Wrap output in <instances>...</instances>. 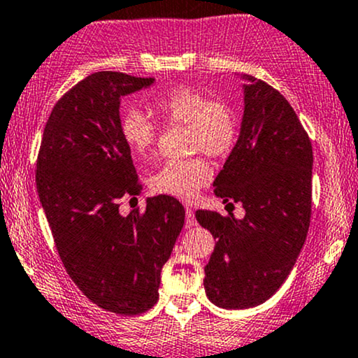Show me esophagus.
<instances>
[{"label":"esophagus","mask_w":358,"mask_h":358,"mask_svg":"<svg viewBox=\"0 0 358 358\" xmlns=\"http://www.w3.org/2000/svg\"><path fill=\"white\" fill-rule=\"evenodd\" d=\"M185 222H187V227H194L197 226V219H195L194 215V210L190 209V207H185Z\"/></svg>","instance_id":"obj_1"}]
</instances>
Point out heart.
<instances>
[{
  "label": "heart",
  "instance_id": "b5f03b06",
  "mask_svg": "<svg viewBox=\"0 0 358 358\" xmlns=\"http://www.w3.org/2000/svg\"><path fill=\"white\" fill-rule=\"evenodd\" d=\"M156 112L170 124L188 125V146L192 151H206L222 156L234 146L238 137V115L229 103L210 100L192 86H176L159 93L152 100ZM120 134L137 158H148L158 137V127L141 108H129L120 120ZM212 180V168L203 158L170 159L151 176L156 194L192 200Z\"/></svg>",
  "mask_w": 358,
  "mask_h": 358
}]
</instances>
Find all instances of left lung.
<instances>
[{
  "label": "left lung",
  "mask_w": 358,
  "mask_h": 358,
  "mask_svg": "<svg viewBox=\"0 0 358 358\" xmlns=\"http://www.w3.org/2000/svg\"><path fill=\"white\" fill-rule=\"evenodd\" d=\"M239 136L214 194L239 202L245 217L197 210L215 241L203 287L212 304L248 309L273 296L299 257L311 219L313 148L296 112L277 90L248 74Z\"/></svg>",
  "instance_id": "1"
}]
</instances>
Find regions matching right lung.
Instances as JSON below:
<instances>
[{"label": "right lung", "mask_w": 358, "mask_h": 358, "mask_svg": "<svg viewBox=\"0 0 358 358\" xmlns=\"http://www.w3.org/2000/svg\"><path fill=\"white\" fill-rule=\"evenodd\" d=\"M152 83L115 71L80 81L50 112L35 175L66 272L90 301L124 316L158 302L161 268L185 224L170 195L148 199L143 214L119 212L120 199L141 188L120 134V101Z\"/></svg>", "instance_id": "obj_1"}]
</instances>
